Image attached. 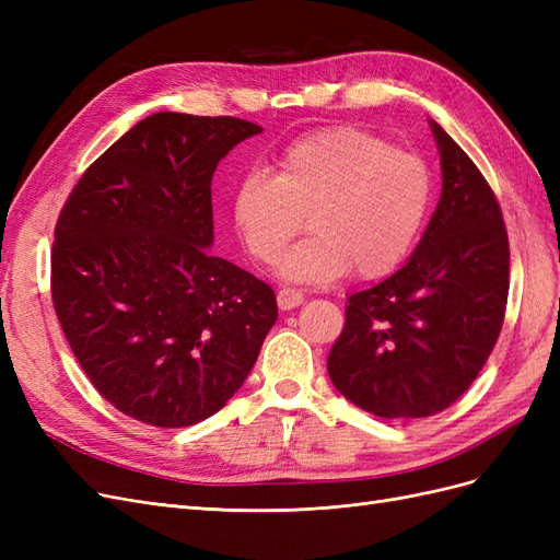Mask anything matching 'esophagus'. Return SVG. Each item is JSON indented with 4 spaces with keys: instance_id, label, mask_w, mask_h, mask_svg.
Returning <instances> with one entry per match:
<instances>
[{
    "instance_id": "1",
    "label": "esophagus",
    "mask_w": 560,
    "mask_h": 560,
    "mask_svg": "<svg viewBox=\"0 0 560 560\" xmlns=\"http://www.w3.org/2000/svg\"><path fill=\"white\" fill-rule=\"evenodd\" d=\"M303 303V294L299 290H292V287H282V290L278 292V306L282 311H292L296 306H301Z\"/></svg>"
}]
</instances>
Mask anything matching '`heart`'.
Instances as JSON below:
<instances>
[{
  "mask_svg": "<svg viewBox=\"0 0 560 560\" xmlns=\"http://www.w3.org/2000/svg\"><path fill=\"white\" fill-rule=\"evenodd\" d=\"M432 206L428 163L381 135L338 126L282 151L278 173L252 171L233 194V224L249 257L273 264L296 233H313L280 264L284 278L329 282L397 270L416 247Z\"/></svg>",
  "mask_w": 560,
  "mask_h": 560,
  "instance_id": "heart-1",
  "label": "heart"
}]
</instances>
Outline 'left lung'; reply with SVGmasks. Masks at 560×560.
<instances>
[{
  "label": "left lung",
  "instance_id": "left-lung-1",
  "mask_svg": "<svg viewBox=\"0 0 560 560\" xmlns=\"http://www.w3.org/2000/svg\"><path fill=\"white\" fill-rule=\"evenodd\" d=\"M442 198L411 259L348 296L327 369L338 393L378 418H428L460 397L493 350L510 292V241L479 167L430 121Z\"/></svg>",
  "mask_w": 560,
  "mask_h": 560
}]
</instances>
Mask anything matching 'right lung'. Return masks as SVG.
Here are the masks:
<instances>
[{
	"label": "right lung",
	"instance_id": "1",
	"mask_svg": "<svg viewBox=\"0 0 560 560\" xmlns=\"http://www.w3.org/2000/svg\"><path fill=\"white\" fill-rule=\"evenodd\" d=\"M264 128L159 112L77 182L56 224L50 296L72 352L118 411L186 428L235 395L278 319L266 282L212 257V175Z\"/></svg>",
	"mask_w": 560,
	"mask_h": 560
}]
</instances>
